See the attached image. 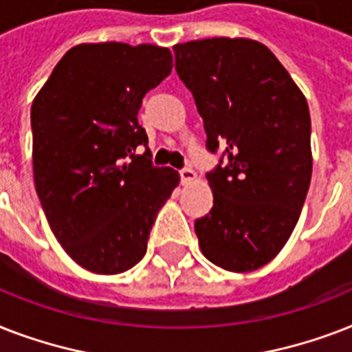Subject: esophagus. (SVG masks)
Listing matches in <instances>:
<instances>
[{"label":"esophagus","instance_id":"esophagus-1","mask_svg":"<svg viewBox=\"0 0 352 352\" xmlns=\"http://www.w3.org/2000/svg\"><path fill=\"white\" fill-rule=\"evenodd\" d=\"M179 175H181V182L182 184H190V182H193L195 181V171L192 170V168H182L181 171H179Z\"/></svg>","mask_w":352,"mask_h":352}]
</instances>
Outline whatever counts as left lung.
<instances>
[{"instance_id": "8db88e82", "label": "left lung", "mask_w": 352, "mask_h": 352, "mask_svg": "<svg viewBox=\"0 0 352 352\" xmlns=\"http://www.w3.org/2000/svg\"><path fill=\"white\" fill-rule=\"evenodd\" d=\"M173 52L203 117L206 149L219 155L206 173L214 206L195 221L201 250L225 270H256L283 248L309 192L305 96L259 41L208 38Z\"/></svg>"}]
</instances>
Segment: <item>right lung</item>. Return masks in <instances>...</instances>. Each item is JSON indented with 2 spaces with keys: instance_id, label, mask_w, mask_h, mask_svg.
Listing matches in <instances>:
<instances>
[{
  "instance_id": "right-lung-1",
  "label": "right lung",
  "mask_w": 352,
  "mask_h": 352,
  "mask_svg": "<svg viewBox=\"0 0 352 352\" xmlns=\"http://www.w3.org/2000/svg\"><path fill=\"white\" fill-rule=\"evenodd\" d=\"M171 60L157 45H76L32 102L36 193L58 243L91 272L135 267L179 184L175 170L153 166L137 118L146 93L171 73Z\"/></svg>"
}]
</instances>
